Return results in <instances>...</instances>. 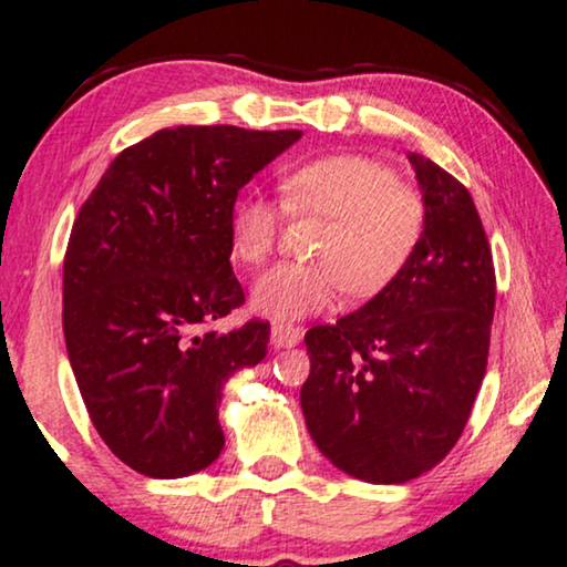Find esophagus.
I'll return each instance as SVG.
<instances>
[{
	"label": "esophagus",
	"mask_w": 567,
	"mask_h": 567,
	"mask_svg": "<svg viewBox=\"0 0 567 567\" xmlns=\"http://www.w3.org/2000/svg\"><path fill=\"white\" fill-rule=\"evenodd\" d=\"M303 339V329L292 327V323H275L271 327V344L277 347H296Z\"/></svg>",
	"instance_id": "obj_1"
}]
</instances>
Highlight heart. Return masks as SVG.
<instances>
[{
	"label": "heart",
	"mask_w": 567,
	"mask_h": 567,
	"mask_svg": "<svg viewBox=\"0 0 567 567\" xmlns=\"http://www.w3.org/2000/svg\"><path fill=\"white\" fill-rule=\"evenodd\" d=\"M290 215L327 217L316 244L319 264H279L254 285L251 303L275 321L321 313L342 296L371 298L402 275L425 233L420 192L399 181L391 165L368 155H323L300 163L279 181ZM282 209L264 194H244L230 209L233 259L264 267L275 254Z\"/></svg>",
	"instance_id": "obj_1"
}]
</instances>
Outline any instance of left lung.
<instances>
[{"label":"left lung","instance_id":"obj_1","mask_svg":"<svg viewBox=\"0 0 567 567\" xmlns=\"http://www.w3.org/2000/svg\"><path fill=\"white\" fill-rule=\"evenodd\" d=\"M427 207L417 251L360 311L306 334L308 433L337 470L402 485L441 464L485 379L495 267L464 184L410 153Z\"/></svg>","mask_w":567,"mask_h":567}]
</instances>
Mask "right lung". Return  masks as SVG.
<instances>
[{"instance_id":"add662e5","label":"right lung","mask_w":567,"mask_h":567,"mask_svg":"<svg viewBox=\"0 0 567 567\" xmlns=\"http://www.w3.org/2000/svg\"><path fill=\"white\" fill-rule=\"evenodd\" d=\"M300 137L225 124L161 130L116 155L72 225L66 354L97 435L145 477L207 470L225 446V381L267 358V321L194 331L244 306L230 209Z\"/></svg>"}]
</instances>
